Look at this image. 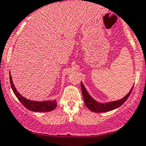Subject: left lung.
<instances>
[{
  "mask_svg": "<svg viewBox=\"0 0 146 146\" xmlns=\"http://www.w3.org/2000/svg\"><path fill=\"white\" fill-rule=\"evenodd\" d=\"M81 87L83 94V97H84V103H85L86 106L91 111H94V112H105V111H111V110L118 108L121 105H122L125 102V101L128 99L129 96H130L132 91H133V87H132L130 92L125 97L119 99V100L107 102V103H100V102H96L95 99H94L92 96H90L82 82L81 84Z\"/></svg>",
  "mask_w": 146,
  "mask_h": 146,
  "instance_id": "8db88e82",
  "label": "left lung"
}]
</instances>
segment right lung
I'll return each mask as SVG.
<instances>
[{
  "mask_svg": "<svg viewBox=\"0 0 146 146\" xmlns=\"http://www.w3.org/2000/svg\"><path fill=\"white\" fill-rule=\"evenodd\" d=\"M10 83L11 86L13 93L16 95L18 99L21 102V104L29 110L36 112H45V111H50L54 110L57 107L56 100H49L42 101V102H36V101H32L29 99H26L25 97L21 96L19 92L16 91V87L14 86L12 81L11 76L10 74Z\"/></svg>",
  "mask_w": 146,
  "mask_h": 146,
  "instance_id": "obj_1",
  "label": "right lung"
}]
</instances>
